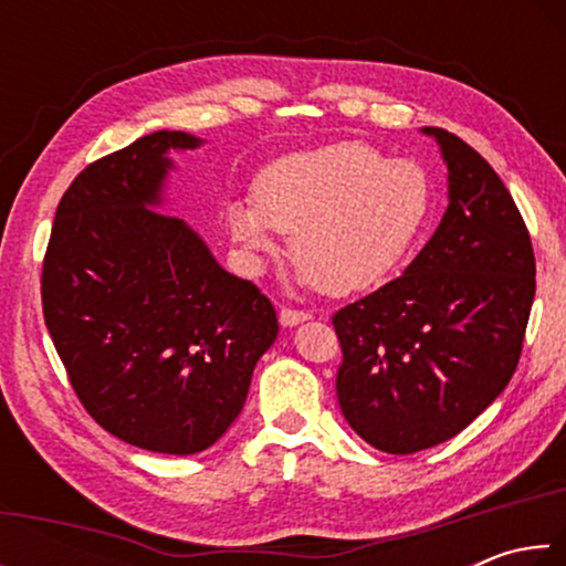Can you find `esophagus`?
Returning <instances> with one entry per match:
<instances>
[{
    "label": "esophagus",
    "mask_w": 566,
    "mask_h": 566,
    "mask_svg": "<svg viewBox=\"0 0 566 566\" xmlns=\"http://www.w3.org/2000/svg\"><path fill=\"white\" fill-rule=\"evenodd\" d=\"M310 317H312L310 312L292 310V306H282V310H280V324H282V327H294V324L306 322Z\"/></svg>",
    "instance_id": "34e87169"
}]
</instances>
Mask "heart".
I'll use <instances>...</instances> for the list:
<instances>
[{"mask_svg": "<svg viewBox=\"0 0 566 566\" xmlns=\"http://www.w3.org/2000/svg\"><path fill=\"white\" fill-rule=\"evenodd\" d=\"M434 187L424 167L387 159L367 142L296 151L254 181V197L227 207L234 242L260 266L292 234L302 282L324 294H357L389 280L427 229Z\"/></svg>", "mask_w": 566, "mask_h": 566, "instance_id": "1", "label": "heart"}]
</instances>
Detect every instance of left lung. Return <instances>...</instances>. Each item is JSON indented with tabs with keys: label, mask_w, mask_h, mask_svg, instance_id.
I'll use <instances>...</instances> for the list:
<instances>
[{
	"label": "left lung",
	"mask_w": 566,
	"mask_h": 566,
	"mask_svg": "<svg viewBox=\"0 0 566 566\" xmlns=\"http://www.w3.org/2000/svg\"><path fill=\"white\" fill-rule=\"evenodd\" d=\"M449 207L405 274L334 314L337 399L364 442L415 454L462 432L510 385L536 262L510 189L457 134L427 127Z\"/></svg>",
	"instance_id": "obj_1"
}]
</instances>
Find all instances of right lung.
<instances>
[{"mask_svg":"<svg viewBox=\"0 0 566 566\" xmlns=\"http://www.w3.org/2000/svg\"><path fill=\"white\" fill-rule=\"evenodd\" d=\"M155 132L74 177L42 264V310L87 415L159 454L212 447L244 407L254 364L280 332L260 286L224 272L161 202L169 149Z\"/></svg>","mask_w":566,"mask_h":566,"instance_id":"right-lung-1","label":"right lung"}]
</instances>
